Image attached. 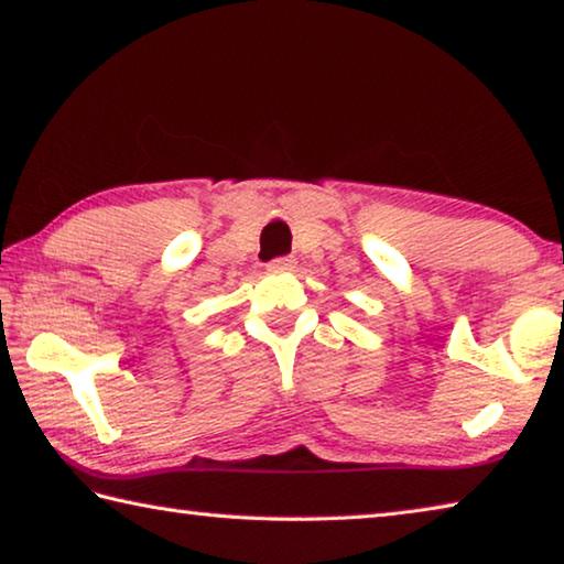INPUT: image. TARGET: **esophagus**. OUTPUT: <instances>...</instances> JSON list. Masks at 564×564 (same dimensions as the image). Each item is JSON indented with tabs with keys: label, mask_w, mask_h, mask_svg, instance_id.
Returning a JSON list of instances; mask_svg holds the SVG:
<instances>
[{
	"label": "esophagus",
	"mask_w": 564,
	"mask_h": 564,
	"mask_svg": "<svg viewBox=\"0 0 564 564\" xmlns=\"http://www.w3.org/2000/svg\"><path fill=\"white\" fill-rule=\"evenodd\" d=\"M293 268H296V258H291V256H285V258H275V260H271V263H268V271H273V273L293 271Z\"/></svg>",
	"instance_id": "34e87169"
}]
</instances>
